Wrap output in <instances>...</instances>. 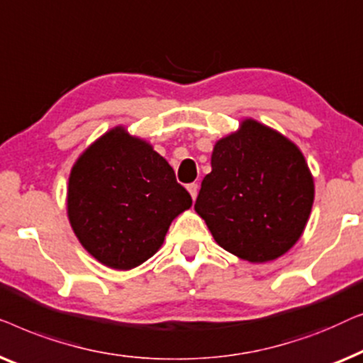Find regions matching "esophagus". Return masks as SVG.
Listing matches in <instances>:
<instances>
[{
    "instance_id": "1",
    "label": "esophagus",
    "mask_w": 363,
    "mask_h": 363,
    "mask_svg": "<svg viewBox=\"0 0 363 363\" xmlns=\"http://www.w3.org/2000/svg\"><path fill=\"white\" fill-rule=\"evenodd\" d=\"M187 191H189V194H191V197H192V201H196V197H197V192H199V186L196 182H192V184H187Z\"/></svg>"
}]
</instances>
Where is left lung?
<instances>
[{
	"label": "left lung",
	"instance_id": "left-lung-1",
	"mask_svg": "<svg viewBox=\"0 0 363 363\" xmlns=\"http://www.w3.org/2000/svg\"><path fill=\"white\" fill-rule=\"evenodd\" d=\"M196 212L223 250L250 263L294 247L309 220L314 179L304 155L281 133L245 118L216 143Z\"/></svg>",
	"mask_w": 363,
	"mask_h": 363
}]
</instances>
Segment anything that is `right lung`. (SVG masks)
<instances>
[{
    "mask_svg": "<svg viewBox=\"0 0 363 363\" xmlns=\"http://www.w3.org/2000/svg\"><path fill=\"white\" fill-rule=\"evenodd\" d=\"M192 199L150 143L115 126L77 157L67 216L86 252L105 267H140L161 248L171 222Z\"/></svg>",
    "mask_w": 363,
    "mask_h": 363,
    "instance_id": "1",
    "label": "right lung"
}]
</instances>
